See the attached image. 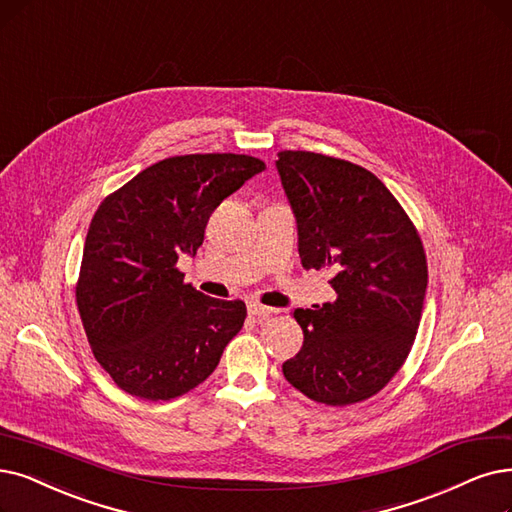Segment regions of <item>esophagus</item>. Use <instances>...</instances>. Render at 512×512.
<instances>
[{"label":"esophagus","mask_w":512,"mask_h":512,"mask_svg":"<svg viewBox=\"0 0 512 512\" xmlns=\"http://www.w3.org/2000/svg\"><path fill=\"white\" fill-rule=\"evenodd\" d=\"M248 313L252 315V317H269V315H273L275 311L273 309H269V306H264V304H260V302H250L248 304Z\"/></svg>","instance_id":"obj_1"}]
</instances>
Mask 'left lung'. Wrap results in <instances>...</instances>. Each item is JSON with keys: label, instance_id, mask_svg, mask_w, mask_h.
<instances>
[{"label": "left lung", "instance_id": "left-lung-1", "mask_svg": "<svg viewBox=\"0 0 512 512\" xmlns=\"http://www.w3.org/2000/svg\"><path fill=\"white\" fill-rule=\"evenodd\" d=\"M277 170L309 271L332 269L338 298L296 309L304 342L283 376L325 405L380 393L412 351L428 283L418 229L384 182L357 163L279 151Z\"/></svg>", "mask_w": 512, "mask_h": 512}]
</instances>
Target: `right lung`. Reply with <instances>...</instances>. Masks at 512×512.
I'll return each mask as SVG.
<instances>
[{
    "label": "right lung",
    "mask_w": 512,
    "mask_h": 512,
    "mask_svg": "<svg viewBox=\"0 0 512 512\" xmlns=\"http://www.w3.org/2000/svg\"><path fill=\"white\" fill-rule=\"evenodd\" d=\"M264 161L235 153L161 159L102 199L75 285L96 361L134 397L170 401L206 380L248 315L185 283L212 212Z\"/></svg>",
    "instance_id": "1"
}]
</instances>
